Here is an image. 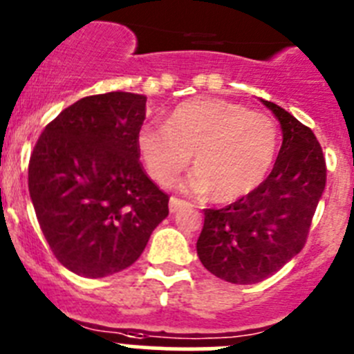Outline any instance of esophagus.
Wrapping results in <instances>:
<instances>
[{
	"label": "esophagus",
	"instance_id": "esophagus-1",
	"mask_svg": "<svg viewBox=\"0 0 354 354\" xmlns=\"http://www.w3.org/2000/svg\"><path fill=\"white\" fill-rule=\"evenodd\" d=\"M187 203L184 202V200H179V198H170V203H168V207H170V212L175 214L177 210H180L183 207H186Z\"/></svg>",
	"mask_w": 354,
	"mask_h": 354
}]
</instances>
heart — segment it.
I'll return each mask as SVG.
<instances>
[{
	"label": "heart",
	"mask_w": 354,
	"mask_h": 354,
	"mask_svg": "<svg viewBox=\"0 0 354 354\" xmlns=\"http://www.w3.org/2000/svg\"><path fill=\"white\" fill-rule=\"evenodd\" d=\"M137 152L156 184L170 187L187 168V187L216 203H233L258 189L277 158V126L263 112L221 98H194L168 113L165 128L144 124Z\"/></svg>",
	"instance_id": "heart-1"
}]
</instances>
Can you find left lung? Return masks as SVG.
Listing matches in <instances>:
<instances>
[{
  "mask_svg": "<svg viewBox=\"0 0 354 354\" xmlns=\"http://www.w3.org/2000/svg\"><path fill=\"white\" fill-rule=\"evenodd\" d=\"M283 129V145L265 183L225 209H205L196 252L203 267L232 284H256L302 251L325 191L326 165L307 126L261 100Z\"/></svg>",
  "mask_w": 354,
  "mask_h": 354,
  "instance_id": "8db88e82",
  "label": "left lung"
}]
</instances>
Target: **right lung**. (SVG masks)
I'll list each match as a JSON object with an SVG mask.
<instances>
[{
  "instance_id": "add662e5",
  "label": "right lung",
  "mask_w": 354,
  "mask_h": 354,
  "mask_svg": "<svg viewBox=\"0 0 354 354\" xmlns=\"http://www.w3.org/2000/svg\"><path fill=\"white\" fill-rule=\"evenodd\" d=\"M145 102L122 91L86 96L35 145L29 196L52 252L73 274L98 279L128 268L168 216V196L138 161Z\"/></svg>"
}]
</instances>
